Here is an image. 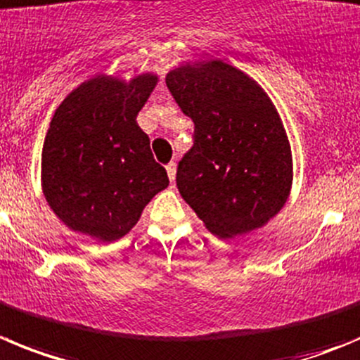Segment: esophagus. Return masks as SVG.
<instances>
[{
    "label": "esophagus",
    "instance_id": "34e87169",
    "mask_svg": "<svg viewBox=\"0 0 360 360\" xmlns=\"http://www.w3.org/2000/svg\"><path fill=\"white\" fill-rule=\"evenodd\" d=\"M165 169H167V174H169V179H170V183H174V181H176V172H177V165L174 163H169L167 165V167H165Z\"/></svg>",
    "mask_w": 360,
    "mask_h": 360
}]
</instances>
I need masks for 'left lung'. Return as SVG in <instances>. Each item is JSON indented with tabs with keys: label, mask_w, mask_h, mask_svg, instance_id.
Instances as JSON below:
<instances>
[{
	"label": "left lung",
	"mask_w": 360,
	"mask_h": 360,
	"mask_svg": "<svg viewBox=\"0 0 360 360\" xmlns=\"http://www.w3.org/2000/svg\"><path fill=\"white\" fill-rule=\"evenodd\" d=\"M165 82L195 124V143L177 167L181 197L214 236L266 226L290 197L293 156L263 86L221 60L183 63Z\"/></svg>",
	"instance_id": "1"
}]
</instances>
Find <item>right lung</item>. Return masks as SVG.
Here are the masks:
<instances>
[{
    "mask_svg": "<svg viewBox=\"0 0 360 360\" xmlns=\"http://www.w3.org/2000/svg\"><path fill=\"white\" fill-rule=\"evenodd\" d=\"M156 85L153 72L131 79L101 72L56 108L44 140L40 183L53 213L74 233L101 243L119 240L169 186L136 122Z\"/></svg>",
    "mask_w": 360,
    "mask_h": 360,
    "instance_id": "add662e5",
    "label": "right lung"
}]
</instances>
